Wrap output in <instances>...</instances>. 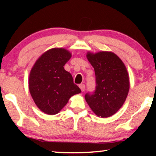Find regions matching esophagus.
Masks as SVG:
<instances>
[{
	"mask_svg": "<svg viewBox=\"0 0 156 156\" xmlns=\"http://www.w3.org/2000/svg\"><path fill=\"white\" fill-rule=\"evenodd\" d=\"M80 88L81 89L82 91H84L85 90V84H80Z\"/></svg>",
	"mask_w": 156,
	"mask_h": 156,
	"instance_id": "1",
	"label": "esophagus"
}]
</instances>
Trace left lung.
Wrapping results in <instances>:
<instances>
[{
  "label": "left lung",
  "mask_w": 156,
  "mask_h": 156,
  "mask_svg": "<svg viewBox=\"0 0 156 156\" xmlns=\"http://www.w3.org/2000/svg\"><path fill=\"white\" fill-rule=\"evenodd\" d=\"M87 57L94 69L96 87L93 92L85 94V99L97 116L109 117L122 106L129 93L126 68L113 52H89Z\"/></svg>",
  "instance_id": "obj_1"
}]
</instances>
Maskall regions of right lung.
<instances>
[{
    "instance_id": "1",
    "label": "right lung",
    "mask_w": 156,
    "mask_h": 156,
    "mask_svg": "<svg viewBox=\"0 0 156 156\" xmlns=\"http://www.w3.org/2000/svg\"><path fill=\"white\" fill-rule=\"evenodd\" d=\"M72 55L62 48L44 52L36 61L29 77V89L36 105L47 114L58 113L72 96L81 92L64 66Z\"/></svg>"
}]
</instances>
